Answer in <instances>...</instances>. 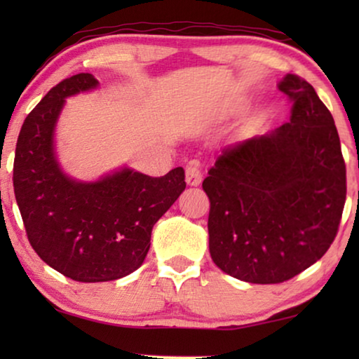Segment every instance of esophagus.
<instances>
[{"mask_svg": "<svg viewBox=\"0 0 359 359\" xmlns=\"http://www.w3.org/2000/svg\"><path fill=\"white\" fill-rule=\"evenodd\" d=\"M201 181H203V173H201L199 161H189L186 166V183L189 186H199Z\"/></svg>", "mask_w": 359, "mask_h": 359, "instance_id": "esophagus-1", "label": "esophagus"}]
</instances>
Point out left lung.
<instances>
[{
	"label": "left lung",
	"mask_w": 359,
	"mask_h": 359,
	"mask_svg": "<svg viewBox=\"0 0 359 359\" xmlns=\"http://www.w3.org/2000/svg\"><path fill=\"white\" fill-rule=\"evenodd\" d=\"M278 88L294 101L291 122L224 149L203 181L212 262L253 284L287 281L320 259L346 199L330 111L296 75Z\"/></svg>",
	"instance_id": "1"
}]
</instances>
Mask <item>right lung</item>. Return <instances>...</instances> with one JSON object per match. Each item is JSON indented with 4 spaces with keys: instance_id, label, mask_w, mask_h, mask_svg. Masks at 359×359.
I'll return each instance as SVG.
<instances>
[{
    "instance_id": "add662e5",
    "label": "right lung",
    "mask_w": 359,
    "mask_h": 359,
    "mask_svg": "<svg viewBox=\"0 0 359 359\" xmlns=\"http://www.w3.org/2000/svg\"><path fill=\"white\" fill-rule=\"evenodd\" d=\"M97 86L91 73L53 86L24 121L13 170L32 248L48 266L80 283L112 281L140 268L151 229L186 188L181 166L161 178L129 166L96 181L63 173L55 150L58 116L67 97Z\"/></svg>"
}]
</instances>
